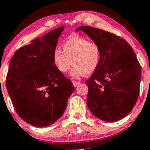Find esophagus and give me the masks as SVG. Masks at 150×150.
I'll use <instances>...</instances> for the list:
<instances>
[{
	"instance_id": "1",
	"label": "esophagus",
	"mask_w": 150,
	"mask_h": 150,
	"mask_svg": "<svg viewBox=\"0 0 150 150\" xmlns=\"http://www.w3.org/2000/svg\"><path fill=\"white\" fill-rule=\"evenodd\" d=\"M80 83V82H79V81H76V80H73V84L74 87H77V86Z\"/></svg>"
}]
</instances>
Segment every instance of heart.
<instances>
[{
    "label": "heart",
    "mask_w": 150,
    "mask_h": 150,
    "mask_svg": "<svg viewBox=\"0 0 150 150\" xmlns=\"http://www.w3.org/2000/svg\"><path fill=\"white\" fill-rule=\"evenodd\" d=\"M62 49L63 52L56 49L53 53V64L60 73H66L73 63L72 76L88 75L94 73L100 64L101 51L97 43L74 37L63 42Z\"/></svg>",
    "instance_id": "1"
}]
</instances>
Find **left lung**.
Wrapping results in <instances>:
<instances>
[{
  "instance_id": "8db88e82",
  "label": "left lung",
  "mask_w": 150,
  "mask_h": 150,
  "mask_svg": "<svg viewBox=\"0 0 150 150\" xmlns=\"http://www.w3.org/2000/svg\"><path fill=\"white\" fill-rule=\"evenodd\" d=\"M82 31L100 46L101 62L87 81V104L94 116L106 122L123 118L140 93L141 67L133 49L123 38L89 26Z\"/></svg>"
}]
</instances>
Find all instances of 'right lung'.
Wrapping results in <instances>:
<instances>
[{
	"instance_id": "1",
	"label": "right lung",
	"mask_w": 150,
	"mask_h": 150,
	"mask_svg": "<svg viewBox=\"0 0 150 150\" xmlns=\"http://www.w3.org/2000/svg\"><path fill=\"white\" fill-rule=\"evenodd\" d=\"M65 27L51 31L19 49L10 60L6 87L18 116L42 128L53 124L64 113L75 87L56 69L53 53Z\"/></svg>"
}]
</instances>
